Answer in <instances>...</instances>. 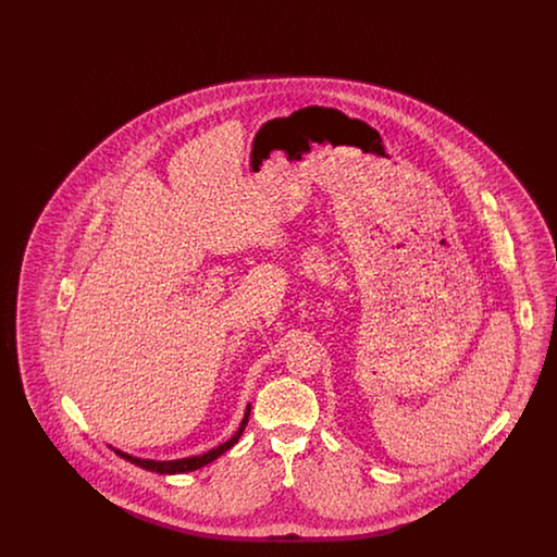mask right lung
Masks as SVG:
<instances>
[{"mask_svg":"<svg viewBox=\"0 0 557 557\" xmlns=\"http://www.w3.org/2000/svg\"><path fill=\"white\" fill-rule=\"evenodd\" d=\"M248 416H250V405H248V409H246V416H244V420H242V424H239L238 432H236L227 443L219 445L216 449H211L209 453L196 455V457L175 459V461H154V459H139V457H133V455H127V453H123V450H116V455H121L123 459L132 461V463L139 466V468H144V470L157 472V474H184V472H191V470H198V468H202V466L211 463V461H214L219 455H223L225 450L232 449V447L238 443V438L242 436L244 428L248 424Z\"/></svg>","mask_w":557,"mask_h":557,"instance_id":"right-lung-1","label":"right lung"}]
</instances>
